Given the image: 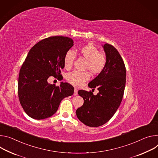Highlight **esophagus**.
Wrapping results in <instances>:
<instances>
[{"instance_id":"esophagus-1","label":"esophagus","mask_w":158,"mask_h":158,"mask_svg":"<svg viewBox=\"0 0 158 158\" xmlns=\"http://www.w3.org/2000/svg\"><path fill=\"white\" fill-rule=\"evenodd\" d=\"M74 95H78V90L77 88H75L74 89V94H73Z\"/></svg>"}]
</instances>
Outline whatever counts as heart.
Instances as JSON below:
<instances>
[{
  "instance_id": "heart-1",
  "label": "heart",
  "mask_w": 158,
  "mask_h": 158,
  "mask_svg": "<svg viewBox=\"0 0 158 158\" xmlns=\"http://www.w3.org/2000/svg\"><path fill=\"white\" fill-rule=\"evenodd\" d=\"M78 54L86 60L85 69H88L93 75L101 73L106 68L107 57L103 52L99 51L98 48L92 43L81 46L78 50ZM76 58L75 52L72 50L66 51L64 56L63 63L65 68L69 69L73 66ZM90 77L89 72L73 71L66 76L67 81L75 86H81Z\"/></svg>"
}]
</instances>
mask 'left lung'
I'll return each mask as SVG.
<instances>
[{"instance_id": "obj_1", "label": "left lung", "mask_w": 158, "mask_h": 158, "mask_svg": "<svg viewBox=\"0 0 158 158\" xmlns=\"http://www.w3.org/2000/svg\"><path fill=\"white\" fill-rule=\"evenodd\" d=\"M103 47L107 57L106 68L88 85L99 92L94 95L91 91L78 92L84 103L77 110V116L89 127L101 126L112 117L120 106L126 86V69L119 52L108 43Z\"/></svg>"}]
</instances>
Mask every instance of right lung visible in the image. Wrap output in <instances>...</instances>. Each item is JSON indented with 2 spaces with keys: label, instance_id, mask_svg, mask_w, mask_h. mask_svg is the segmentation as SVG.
Masks as SVG:
<instances>
[{
  "label": "right lung",
  "instance_id": "right-lung-1",
  "mask_svg": "<svg viewBox=\"0 0 158 158\" xmlns=\"http://www.w3.org/2000/svg\"><path fill=\"white\" fill-rule=\"evenodd\" d=\"M73 46L71 38L51 36L29 50L19 72L18 97L30 117L41 120L52 116L61 101L73 94L74 88L69 83L61 82L56 86L48 82L51 76L60 77L61 69L64 67V56Z\"/></svg>",
  "mask_w": 158,
  "mask_h": 158
}]
</instances>
